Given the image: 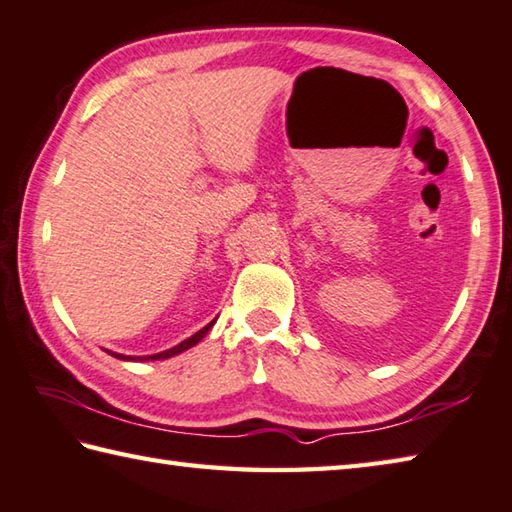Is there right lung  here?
<instances>
[{
  "label": "right lung",
  "mask_w": 512,
  "mask_h": 512,
  "mask_svg": "<svg viewBox=\"0 0 512 512\" xmlns=\"http://www.w3.org/2000/svg\"><path fill=\"white\" fill-rule=\"evenodd\" d=\"M217 322V318L212 320V322H208L206 327L203 329H199L197 333H194V336H190V338H185L183 342H179V345L176 347H172V349H165V351H161V353H152V356H125V353H116V351H109L107 349V353L109 356H114V358H118V360H134V362H145V360H165V358H172V356H179V353H183V351H188L190 347H194V345H199V342L206 338V333L212 329V324Z\"/></svg>",
  "instance_id": "obj_1"
}]
</instances>
